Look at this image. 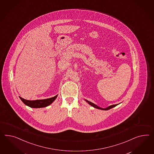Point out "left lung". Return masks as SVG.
Here are the masks:
<instances>
[{
	"label": "left lung",
	"mask_w": 154,
	"mask_h": 154,
	"mask_svg": "<svg viewBox=\"0 0 154 154\" xmlns=\"http://www.w3.org/2000/svg\"><path fill=\"white\" fill-rule=\"evenodd\" d=\"M85 100L88 103V104H89V105H90L92 106H93L94 108L98 109H100V110H108L109 109L112 108H114V107L116 106V105H119V104H116V105H110V106H109L108 107H107V108H100L99 106H98L97 105H96V104H94L93 103H91V102H90V101H88V100H86V99H85Z\"/></svg>",
	"instance_id": "8db88e82"
}]
</instances>
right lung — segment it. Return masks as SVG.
Returning a JSON list of instances; mask_svg holds the SVG:
<instances>
[{"instance_id":"right-lung-1","label":"right lung","mask_w":154,"mask_h":154,"mask_svg":"<svg viewBox=\"0 0 154 154\" xmlns=\"http://www.w3.org/2000/svg\"><path fill=\"white\" fill-rule=\"evenodd\" d=\"M58 95L55 96L53 97L42 99V100H27L20 97V99L24 104L32 108H41L46 107L54 102V100L57 99Z\"/></svg>"}]
</instances>
